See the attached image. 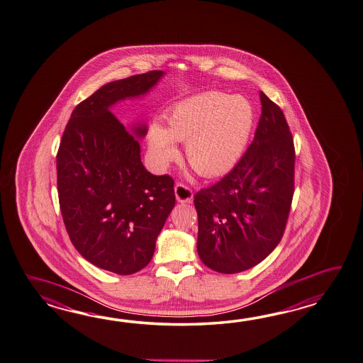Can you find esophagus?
<instances>
[{
	"mask_svg": "<svg viewBox=\"0 0 363 363\" xmlns=\"http://www.w3.org/2000/svg\"><path fill=\"white\" fill-rule=\"evenodd\" d=\"M174 193H176V199L179 203H190L193 201V190L184 184H177L174 187Z\"/></svg>",
	"mask_w": 363,
	"mask_h": 363,
	"instance_id": "1",
	"label": "esophagus"
}]
</instances>
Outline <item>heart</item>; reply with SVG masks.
<instances>
[{
	"label": "heart",
	"mask_w": 363,
	"mask_h": 363,
	"mask_svg": "<svg viewBox=\"0 0 363 363\" xmlns=\"http://www.w3.org/2000/svg\"><path fill=\"white\" fill-rule=\"evenodd\" d=\"M254 113L242 96L203 92L186 99L165 116V126L155 122L148 150L157 168L176 156V142H185V159L196 173L213 177L230 169L250 134Z\"/></svg>",
	"instance_id": "obj_1"
}]
</instances>
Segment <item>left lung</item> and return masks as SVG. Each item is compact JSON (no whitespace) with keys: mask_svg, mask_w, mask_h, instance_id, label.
Segmentation results:
<instances>
[{"mask_svg":"<svg viewBox=\"0 0 363 363\" xmlns=\"http://www.w3.org/2000/svg\"><path fill=\"white\" fill-rule=\"evenodd\" d=\"M252 143L225 177L194 196L196 250L204 266L238 274L257 266L281 241L294 194L296 151L280 106L260 92Z\"/></svg>","mask_w":363,"mask_h":363,"instance_id":"1","label":"left lung"}]
</instances>
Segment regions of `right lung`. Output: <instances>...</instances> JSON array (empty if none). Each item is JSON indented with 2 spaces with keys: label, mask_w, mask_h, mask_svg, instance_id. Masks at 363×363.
<instances>
[{
  "label": "right lung",
  "mask_w": 363,
  "mask_h": 363,
  "mask_svg": "<svg viewBox=\"0 0 363 363\" xmlns=\"http://www.w3.org/2000/svg\"><path fill=\"white\" fill-rule=\"evenodd\" d=\"M162 70L111 82L75 106L57 152V189L74 247L114 274H135L152 259L156 238L176 203L174 179L153 176L140 145L109 108L145 95ZM145 125L134 128L145 137Z\"/></svg>",
  "instance_id": "right-lung-1"
}]
</instances>
